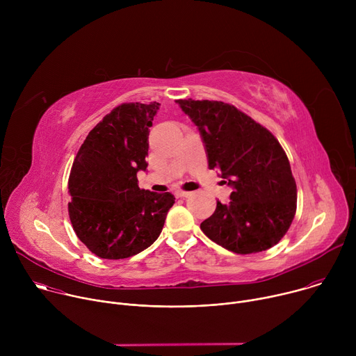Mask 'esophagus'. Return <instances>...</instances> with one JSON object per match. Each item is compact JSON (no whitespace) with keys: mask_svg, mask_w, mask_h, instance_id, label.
Masks as SVG:
<instances>
[{"mask_svg":"<svg viewBox=\"0 0 356 356\" xmlns=\"http://www.w3.org/2000/svg\"><path fill=\"white\" fill-rule=\"evenodd\" d=\"M190 194H191V193L183 191V190H176V191H175V195H176V197H180V198H181V197H188Z\"/></svg>","mask_w":356,"mask_h":356,"instance_id":"1","label":"esophagus"}]
</instances>
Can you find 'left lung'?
<instances>
[{
	"label": "left lung",
	"instance_id": "1",
	"mask_svg": "<svg viewBox=\"0 0 356 356\" xmlns=\"http://www.w3.org/2000/svg\"><path fill=\"white\" fill-rule=\"evenodd\" d=\"M198 128L210 169H220L232 193L217 201L200 228L222 248L248 255L276 245L296 214L297 187L279 140L222 101L177 99Z\"/></svg>",
	"mask_w": 356,
	"mask_h": 356
}]
</instances>
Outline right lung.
<instances>
[{
  "label": "right lung",
  "instance_id": "obj_1",
  "mask_svg": "<svg viewBox=\"0 0 356 356\" xmlns=\"http://www.w3.org/2000/svg\"><path fill=\"white\" fill-rule=\"evenodd\" d=\"M161 104L129 103L99 121L80 146L69 177V216L79 239L103 259H125L154 243L175 204L170 193L139 188L149 128Z\"/></svg>",
  "mask_w": 356,
  "mask_h": 356
}]
</instances>
